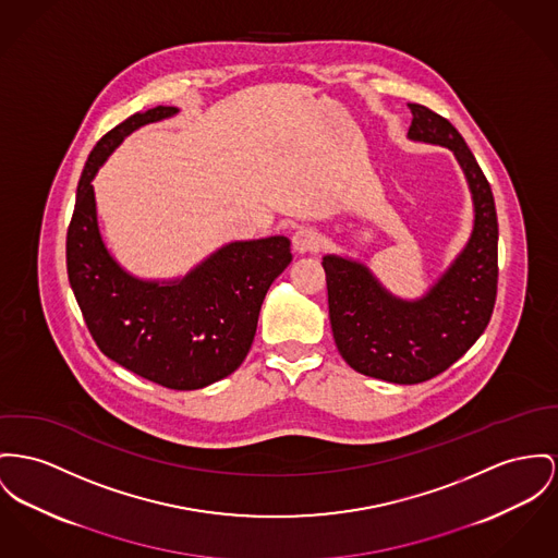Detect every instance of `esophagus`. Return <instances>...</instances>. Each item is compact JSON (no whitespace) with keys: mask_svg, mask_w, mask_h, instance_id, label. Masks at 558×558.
Masks as SVG:
<instances>
[{"mask_svg":"<svg viewBox=\"0 0 558 558\" xmlns=\"http://www.w3.org/2000/svg\"><path fill=\"white\" fill-rule=\"evenodd\" d=\"M324 239L317 230L313 228H298L292 236V245L298 254H306V252H317L322 247Z\"/></svg>","mask_w":558,"mask_h":558,"instance_id":"obj_1","label":"esophagus"}]
</instances>
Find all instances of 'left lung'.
<instances>
[{
	"instance_id": "1",
	"label": "left lung",
	"mask_w": 558,
	"mask_h": 558,
	"mask_svg": "<svg viewBox=\"0 0 558 558\" xmlns=\"http://www.w3.org/2000/svg\"><path fill=\"white\" fill-rule=\"evenodd\" d=\"M409 140L450 149L474 201L463 252L425 296L387 292L362 262L324 256L328 306L342 360L366 376L414 385L452 366L484 332L497 296V211L493 192L461 133L425 106L409 104Z\"/></svg>"
}]
</instances>
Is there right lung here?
Segmentation results:
<instances>
[{
    "instance_id": "add662e5",
    "label": "right lung",
    "mask_w": 558,
    "mask_h": 558,
    "mask_svg": "<svg viewBox=\"0 0 558 558\" xmlns=\"http://www.w3.org/2000/svg\"><path fill=\"white\" fill-rule=\"evenodd\" d=\"M178 112L158 106L133 113L93 148L68 228V277L104 355L151 383L190 391L243 364L264 296L292 262V252L288 236L234 241L171 281L137 279L113 260L99 232L90 182L124 137Z\"/></svg>"
}]
</instances>
